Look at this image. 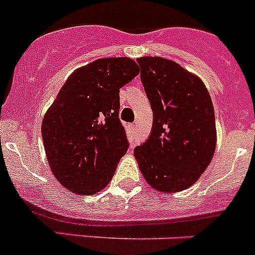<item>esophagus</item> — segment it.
<instances>
[{
    "instance_id": "1",
    "label": "esophagus",
    "mask_w": 255,
    "mask_h": 255,
    "mask_svg": "<svg viewBox=\"0 0 255 255\" xmlns=\"http://www.w3.org/2000/svg\"><path fill=\"white\" fill-rule=\"evenodd\" d=\"M129 130H130V131L134 132L135 130H136V125H135V124H131V125H129Z\"/></svg>"
}]
</instances>
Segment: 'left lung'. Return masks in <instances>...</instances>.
Here are the masks:
<instances>
[{"mask_svg":"<svg viewBox=\"0 0 255 255\" xmlns=\"http://www.w3.org/2000/svg\"><path fill=\"white\" fill-rule=\"evenodd\" d=\"M140 78L153 110V129L134 149L139 169L158 192L192 186L209 167L216 148L211 97L200 77L170 59L137 58Z\"/></svg>","mask_w":255,"mask_h":255,"instance_id":"8db88e82","label":"left lung"}]
</instances>
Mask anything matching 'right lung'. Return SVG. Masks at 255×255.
I'll return each mask as SVG.
<instances>
[{
  "mask_svg": "<svg viewBox=\"0 0 255 255\" xmlns=\"http://www.w3.org/2000/svg\"><path fill=\"white\" fill-rule=\"evenodd\" d=\"M139 72L130 58H101L76 69L60 88L41 136L51 173L64 188L93 195L110 183L129 146L119 93Z\"/></svg>",
  "mask_w": 255,
  "mask_h": 255,
  "instance_id": "1",
  "label": "right lung"
}]
</instances>
